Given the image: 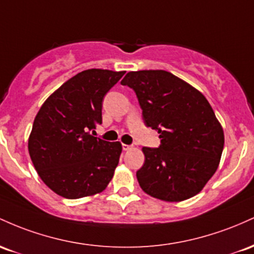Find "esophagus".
I'll list each match as a JSON object with an SVG mask.
<instances>
[{
    "instance_id": "1",
    "label": "esophagus",
    "mask_w": 254,
    "mask_h": 254,
    "mask_svg": "<svg viewBox=\"0 0 254 254\" xmlns=\"http://www.w3.org/2000/svg\"><path fill=\"white\" fill-rule=\"evenodd\" d=\"M130 149H132V146H130V145L122 144V150H124V151H128V150H130Z\"/></svg>"
}]
</instances>
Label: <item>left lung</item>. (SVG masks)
Here are the masks:
<instances>
[{
  "mask_svg": "<svg viewBox=\"0 0 254 254\" xmlns=\"http://www.w3.org/2000/svg\"><path fill=\"white\" fill-rule=\"evenodd\" d=\"M135 92L146 127L161 145L142 147L136 179L145 193L165 201L198 194L217 170L224 145L222 126L207 99L165 70L129 72L122 79Z\"/></svg>",
  "mask_w": 254,
  "mask_h": 254,
  "instance_id": "left-lung-1",
  "label": "left lung"
}]
</instances>
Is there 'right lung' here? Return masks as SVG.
Returning a JSON list of instances; mask_svg holds the SVG:
<instances>
[{
    "label": "right lung",
    "mask_w": 254,
    "mask_h": 254,
    "mask_svg": "<svg viewBox=\"0 0 254 254\" xmlns=\"http://www.w3.org/2000/svg\"><path fill=\"white\" fill-rule=\"evenodd\" d=\"M126 72L86 69L65 81L33 121L28 152L43 182L67 199L102 192L118 167L122 146L91 134L102 124L104 96Z\"/></svg>",
    "instance_id": "add662e5"
}]
</instances>
